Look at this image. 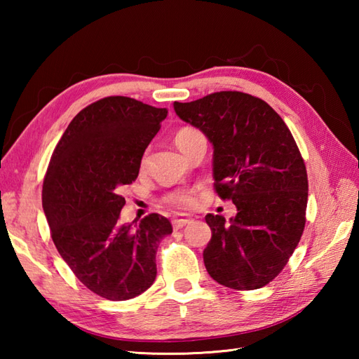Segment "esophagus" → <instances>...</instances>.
Returning a JSON list of instances; mask_svg holds the SVG:
<instances>
[{
	"label": "esophagus",
	"instance_id": "obj_1",
	"mask_svg": "<svg viewBox=\"0 0 359 359\" xmlns=\"http://www.w3.org/2000/svg\"><path fill=\"white\" fill-rule=\"evenodd\" d=\"M188 224H191V219H189V217H179V219L172 220L174 230H180V228H184Z\"/></svg>",
	"mask_w": 359,
	"mask_h": 359
}]
</instances>
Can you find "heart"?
I'll list each match as a JSON object with an SVG mask.
<instances>
[{
  "label": "heart",
  "mask_w": 359,
  "mask_h": 359,
  "mask_svg": "<svg viewBox=\"0 0 359 359\" xmlns=\"http://www.w3.org/2000/svg\"><path fill=\"white\" fill-rule=\"evenodd\" d=\"M199 134H201V131H197V129H194V128H184V129H180L177 134H175V143H177L180 151H184L185 144ZM194 202H196V199H194V193L191 191V189H175V191L165 196V203L171 205V207L177 208V210L193 208Z\"/></svg>",
  "instance_id": "obj_1"
}]
</instances>
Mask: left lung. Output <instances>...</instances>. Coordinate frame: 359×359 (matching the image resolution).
<instances>
[{
  "mask_svg": "<svg viewBox=\"0 0 359 359\" xmlns=\"http://www.w3.org/2000/svg\"><path fill=\"white\" fill-rule=\"evenodd\" d=\"M174 111L212 143L216 193L238 208L226 222L207 215L210 276L234 290L269 284L287 265L306 226L309 180L292 133L269 103L222 90Z\"/></svg>",
  "mask_w": 359,
  "mask_h": 359,
  "instance_id": "left-lung-1",
  "label": "left lung"
}]
</instances>
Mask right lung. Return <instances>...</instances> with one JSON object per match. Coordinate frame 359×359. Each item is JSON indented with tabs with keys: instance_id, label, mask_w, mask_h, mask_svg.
<instances>
[{
	"instance_id": "obj_1",
	"label": "right lung",
	"mask_w": 359,
	"mask_h": 359,
	"mask_svg": "<svg viewBox=\"0 0 359 359\" xmlns=\"http://www.w3.org/2000/svg\"><path fill=\"white\" fill-rule=\"evenodd\" d=\"M129 97H106L81 109L50 157L43 210L60 256L90 292L126 301L156 279V253L172 233L166 217L120 224L123 185L137 179L142 157L166 118Z\"/></svg>"
}]
</instances>
